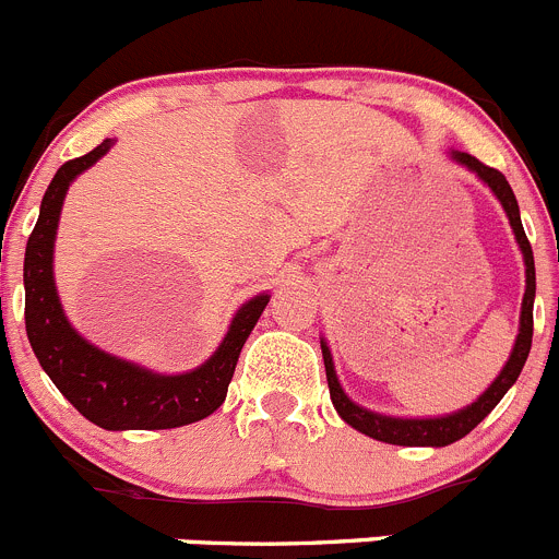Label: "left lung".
I'll use <instances>...</instances> for the list:
<instances>
[{"mask_svg":"<svg viewBox=\"0 0 559 559\" xmlns=\"http://www.w3.org/2000/svg\"><path fill=\"white\" fill-rule=\"evenodd\" d=\"M451 157L460 165L473 170L486 187L497 195V201L502 203L508 214V223H511L513 236H516V245L524 255V298H522V314H519V334L516 342H513V350L508 356L506 367L497 374L495 383L473 402L465 411H456L451 416L440 418H394V416H380V413L367 411V407L356 405L350 396L342 391L340 380H336L334 361H331V350L323 340H320V347H323V364H325V380H329V394L331 402H334L336 413L342 416V421L350 424L353 429H358L367 438L380 440V443L391 445H451L456 440H462L465 435L473 432L486 416L497 407V402L506 396V391L516 383L519 372H522L524 361L530 356V345H533V301H535V261H533V247H530L527 236H524L522 217H519V203L516 195H513L511 185L506 181V176L497 168H489L480 159H475L473 154L467 152H451Z\"/></svg>","mask_w":559,"mask_h":559,"instance_id":"1","label":"left lung"}]
</instances>
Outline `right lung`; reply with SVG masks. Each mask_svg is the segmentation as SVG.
I'll list each match as a JSON object with an SVG mask.
<instances>
[{"label": "right lung", "instance_id": "1", "mask_svg": "<svg viewBox=\"0 0 559 559\" xmlns=\"http://www.w3.org/2000/svg\"><path fill=\"white\" fill-rule=\"evenodd\" d=\"M110 146L114 141L105 138L90 154L64 163L43 195L40 217L26 241L24 258L26 336L40 367L64 400L97 427L110 432L185 427L212 416L223 405L241 347L272 296L261 293L241 304L214 356L185 374H157L86 342L70 325L59 304L53 282V239L73 179L92 168Z\"/></svg>", "mask_w": 559, "mask_h": 559}]
</instances>
